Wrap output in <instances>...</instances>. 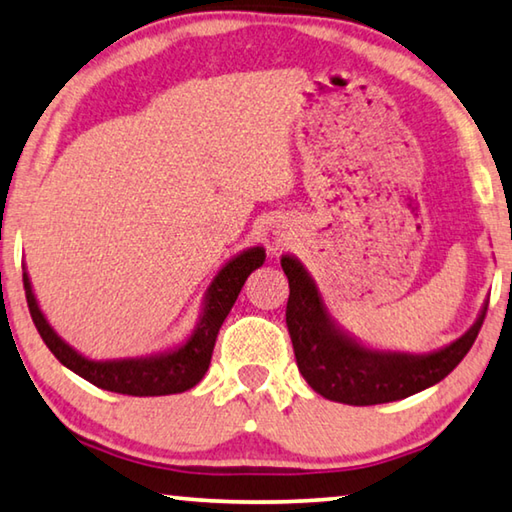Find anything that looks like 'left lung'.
<instances>
[{"label": "left lung", "mask_w": 512, "mask_h": 512, "mask_svg": "<svg viewBox=\"0 0 512 512\" xmlns=\"http://www.w3.org/2000/svg\"><path fill=\"white\" fill-rule=\"evenodd\" d=\"M280 264L289 278L287 328L298 371L328 401L376 405L433 387L469 353L488 312L485 300L474 326L437 351H380L362 344L332 319L310 271L294 255H282Z\"/></svg>", "instance_id": "obj_1"}]
</instances>
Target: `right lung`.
I'll list each match as a JSON object with an SVG mask.
<instances>
[{
	"label": "right lung",
	"instance_id": "add662e5",
	"mask_svg": "<svg viewBox=\"0 0 512 512\" xmlns=\"http://www.w3.org/2000/svg\"><path fill=\"white\" fill-rule=\"evenodd\" d=\"M264 259V248L253 246L225 262L221 271L214 275V280L209 282L205 298H202V312L191 335L182 344L152 355H141V358L93 360L88 355H81L50 326L47 316L40 310L27 271L22 273V280L31 319H34L43 342L63 367L75 371L77 376L95 387L107 389V392L127 396H166L186 392V389L200 383L209 369V362H212L214 344L225 316L230 314L243 282L264 264Z\"/></svg>",
	"mask_w": 512,
	"mask_h": 512
}]
</instances>
